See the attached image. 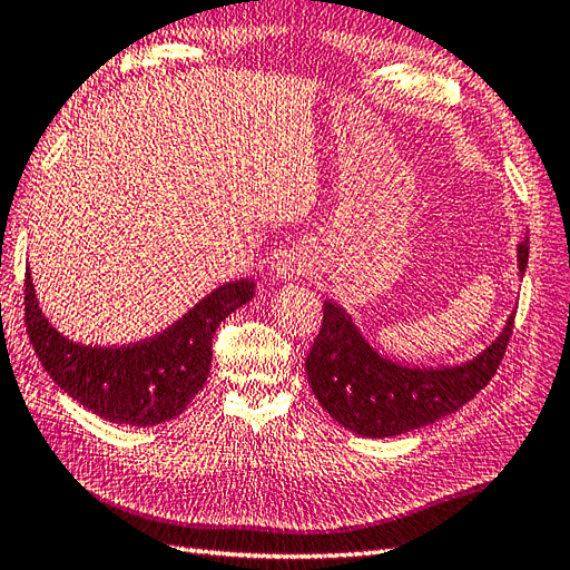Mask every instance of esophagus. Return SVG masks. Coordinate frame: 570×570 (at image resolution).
Wrapping results in <instances>:
<instances>
[{
	"label": "esophagus",
	"mask_w": 570,
	"mask_h": 570,
	"mask_svg": "<svg viewBox=\"0 0 570 570\" xmlns=\"http://www.w3.org/2000/svg\"><path fill=\"white\" fill-rule=\"evenodd\" d=\"M311 269V259L305 257V253L301 250H288L282 253L274 262V279L276 282H288V279H296V276L308 274Z\"/></svg>",
	"instance_id": "obj_1"
}]
</instances>
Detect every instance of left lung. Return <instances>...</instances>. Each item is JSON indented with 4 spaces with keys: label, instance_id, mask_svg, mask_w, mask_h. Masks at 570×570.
I'll return each mask as SVG.
<instances>
[{
    "label": "left lung",
    "instance_id": "1",
    "mask_svg": "<svg viewBox=\"0 0 570 570\" xmlns=\"http://www.w3.org/2000/svg\"><path fill=\"white\" fill-rule=\"evenodd\" d=\"M530 240L518 245V276L524 274ZM323 327L305 358V373L323 410L346 431L392 438L455 414L484 390L505 354L515 311L499 337L460 366H402L377 354L340 303L325 301Z\"/></svg>",
    "mask_w": 570,
    "mask_h": 570
}]
</instances>
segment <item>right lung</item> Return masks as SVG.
I'll list each match as a JSON object with an SVG mask.
<instances>
[{
    "mask_svg": "<svg viewBox=\"0 0 570 570\" xmlns=\"http://www.w3.org/2000/svg\"><path fill=\"white\" fill-rule=\"evenodd\" d=\"M253 294L250 279L222 284L154 337L98 346L69 340L52 327L28 269L26 330L42 368L71 400L112 424L146 429L178 416L207 383L216 327Z\"/></svg>",
    "mask_w": 570,
    "mask_h": 570,
    "instance_id": "1",
    "label": "right lung"
}]
</instances>
